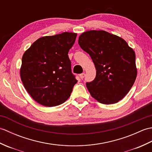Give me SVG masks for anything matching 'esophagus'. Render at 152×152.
Here are the masks:
<instances>
[{
    "label": "esophagus",
    "mask_w": 152,
    "mask_h": 152,
    "mask_svg": "<svg viewBox=\"0 0 152 152\" xmlns=\"http://www.w3.org/2000/svg\"><path fill=\"white\" fill-rule=\"evenodd\" d=\"M85 76H86L85 73H82L81 74H80V78H81V79H83V78H84Z\"/></svg>",
    "instance_id": "34e87169"
}]
</instances>
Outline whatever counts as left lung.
<instances>
[{
    "instance_id": "8db88e82",
    "label": "left lung",
    "mask_w": 152,
    "mask_h": 152,
    "mask_svg": "<svg viewBox=\"0 0 152 152\" xmlns=\"http://www.w3.org/2000/svg\"><path fill=\"white\" fill-rule=\"evenodd\" d=\"M96 69V77L86 86L102 104L118 102L127 94L137 75L135 53L123 38L104 31H89L78 38Z\"/></svg>"
}]
</instances>
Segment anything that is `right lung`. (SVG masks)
I'll return each instance as SVG.
<instances>
[{
	"label": "right lung",
	"mask_w": 152,
	"mask_h": 152,
	"mask_svg": "<svg viewBox=\"0 0 152 152\" xmlns=\"http://www.w3.org/2000/svg\"><path fill=\"white\" fill-rule=\"evenodd\" d=\"M76 33H63L38 38L22 57L20 76L25 89L35 101L51 107L69 98L78 82L71 70L68 53Z\"/></svg>",
	"instance_id": "obj_1"
}]
</instances>
